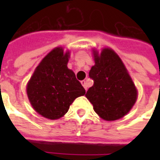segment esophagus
<instances>
[{"label": "esophagus", "mask_w": 160, "mask_h": 160, "mask_svg": "<svg viewBox=\"0 0 160 160\" xmlns=\"http://www.w3.org/2000/svg\"><path fill=\"white\" fill-rule=\"evenodd\" d=\"M81 84H82V86H83V87H84V88H85V89H86V91H87V82H86L85 80H82V81H81Z\"/></svg>", "instance_id": "34e87169"}]
</instances>
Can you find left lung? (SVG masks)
I'll return each instance as SVG.
<instances>
[{
    "label": "left lung",
    "mask_w": 160,
    "mask_h": 160,
    "mask_svg": "<svg viewBox=\"0 0 160 160\" xmlns=\"http://www.w3.org/2000/svg\"><path fill=\"white\" fill-rule=\"evenodd\" d=\"M95 65L89 77L93 86L87 92L93 109L101 118L114 121L130 111L137 98V91L119 56L111 49L100 55L93 51Z\"/></svg>",
    "instance_id": "obj_1"
}]
</instances>
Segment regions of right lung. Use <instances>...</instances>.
Listing matches in <instances>:
<instances>
[{
    "label": "right lung",
    "mask_w": 160,
    "mask_h": 160,
    "mask_svg": "<svg viewBox=\"0 0 160 160\" xmlns=\"http://www.w3.org/2000/svg\"><path fill=\"white\" fill-rule=\"evenodd\" d=\"M69 53L54 49L42 59L28 82L26 91L33 109L55 120L66 114L73 100L86 90L72 70L68 68Z\"/></svg>",
    "instance_id": "1"
}]
</instances>
